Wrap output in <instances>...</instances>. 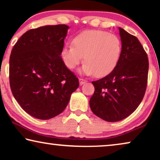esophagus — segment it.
Wrapping results in <instances>:
<instances>
[{
	"label": "esophagus",
	"mask_w": 160,
	"mask_h": 160,
	"mask_svg": "<svg viewBox=\"0 0 160 160\" xmlns=\"http://www.w3.org/2000/svg\"><path fill=\"white\" fill-rule=\"evenodd\" d=\"M78 81H79V84L81 85L84 84V83L87 82V80L84 79V78H79V79H78Z\"/></svg>",
	"instance_id": "esophagus-1"
}]
</instances>
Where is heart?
<instances>
[{"mask_svg": "<svg viewBox=\"0 0 160 160\" xmlns=\"http://www.w3.org/2000/svg\"><path fill=\"white\" fill-rule=\"evenodd\" d=\"M122 50V43L117 35L103 30H90L76 36L72 41V47H63L61 57L70 70L75 69L84 58L83 73L103 77L117 67Z\"/></svg>", "mask_w": 160, "mask_h": 160, "instance_id": "heart-1", "label": "heart"}]
</instances>
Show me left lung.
<instances>
[{
    "label": "left lung",
    "instance_id": "8db88e82",
    "mask_svg": "<svg viewBox=\"0 0 160 160\" xmlns=\"http://www.w3.org/2000/svg\"><path fill=\"white\" fill-rule=\"evenodd\" d=\"M122 50L115 69L92 82L95 92L89 100L92 112L106 122L130 116L141 103L147 86L148 59L136 37L119 28Z\"/></svg>",
    "mask_w": 160,
    "mask_h": 160
}]
</instances>
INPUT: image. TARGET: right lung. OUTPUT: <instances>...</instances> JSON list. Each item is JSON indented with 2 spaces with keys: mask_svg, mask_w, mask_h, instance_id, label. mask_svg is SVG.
Here are the masks:
<instances>
[{
  "mask_svg": "<svg viewBox=\"0 0 160 160\" xmlns=\"http://www.w3.org/2000/svg\"><path fill=\"white\" fill-rule=\"evenodd\" d=\"M68 28L46 25L28 30L11 52L12 92L23 110L36 119H49L62 113L79 86L60 56Z\"/></svg>",
  "mask_w": 160,
  "mask_h": 160,
  "instance_id": "add662e5",
  "label": "right lung"
}]
</instances>
